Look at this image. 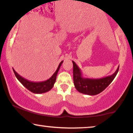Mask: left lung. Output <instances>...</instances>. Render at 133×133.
<instances>
[{"mask_svg": "<svg viewBox=\"0 0 133 133\" xmlns=\"http://www.w3.org/2000/svg\"><path fill=\"white\" fill-rule=\"evenodd\" d=\"M73 82L76 90L81 93L90 96H94L102 92L110 83L117 74L119 66L116 71L110 76L100 78H90L84 77L82 71L74 61Z\"/></svg>", "mask_w": 133, "mask_h": 133, "instance_id": "obj_1", "label": "left lung"}]
</instances>
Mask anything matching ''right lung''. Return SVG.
Segmentation results:
<instances>
[{"mask_svg":"<svg viewBox=\"0 0 133 133\" xmlns=\"http://www.w3.org/2000/svg\"><path fill=\"white\" fill-rule=\"evenodd\" d=\"M63 62V61H62L60 63V64L58 65L56 71L55 72V73L51 76V77L50 78H49L48 80L42 82H30V81H29L26 79V78L22 77V76H21L19 74L16 73L13 69V70L14 71L15 75L16 76V77L17 78V80H19L27 89H28L29 91H30L33 93L42 94L50 91V90L53 88V87L54 86V84H55L56 82L57 73L58 70H59L60 67L61 66Z\"/></svg>","mask_w":133,"mask_h":133,"instance_id":"right-lung-1","label":"right lung"}]
</instances>
